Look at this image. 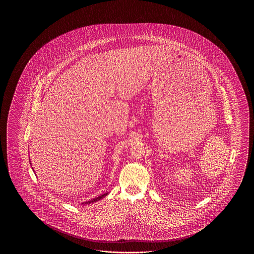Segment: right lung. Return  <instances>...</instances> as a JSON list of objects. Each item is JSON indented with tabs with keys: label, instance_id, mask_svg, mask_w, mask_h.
Returning a JSON list of instances; mask_svg holds the SVG:
<instances>
[{
	"label": "right lung",
	"instance_id": "1",
	"mask_svg": "<svg viewBox=\"0 0 254 254\" xmlns=\"http://www.w3.org/2000/svg\"><path fill=\"white\" fill-rule=\"evenodd\" d=\"M31 164V163H30ZM109 194V192H107V193L102 194V195H100V196H98L96 198H94V199H92V200H89V201H87V202H85V203H83V205H88V204H91V203H94V202H97V201H99V200H101V199H103L105 196H107Z\"/></svg>",
	"mask_w": 254,
	"mask_h": 254
}]
</instances>
